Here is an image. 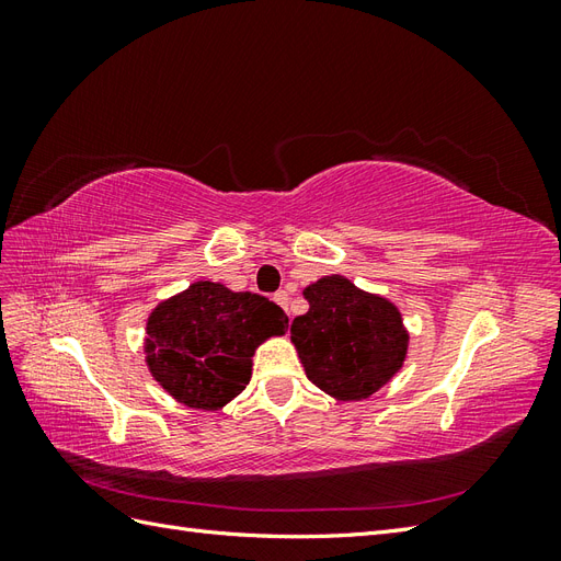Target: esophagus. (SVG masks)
Returning a JSON list of instances; mask_svg holds the SVG:
<instances>
[{"label":"esophagus","mask_w":561,"mask_h":561,"mask_svg":"<svg viewBox=\"0 0 561 561\" xmlns=\"http://www.w3.org/2000/svg\"><path fill=\"white\" fill-rule=\"evenodd\" d=\"M274 301H276V304H280V307L287 311V304H290V295H287L285 290H280V293H276V295H274Z\"/></svg>","instance_id":"1"}]
</instances>
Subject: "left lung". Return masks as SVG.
<instances>
[{"mask_svg":"<svg viewBox=\"0 0 561 561\" xmlns=\"http://www.w3.org/2000/svg\"><path fill=\"white\" fill-rule=\"evenodd\" d=\"M309 311L293 320V344L307 377L336 400H363L390 381L407 355L400 311L344 276L311 283Z\"/></svg>","mask_w":561,"mask_h":561,"instance_id":"left-lung-1","label":"left lung"}]
</instances>
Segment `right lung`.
<instances>
[{
	"instance_id": "1",
	"label": "right lung",
	"mask_w": 561,
	"mask_h": 561,
	"mask_svg": "<svg viewBox=\"0 0 561 561\" xmlns=\"http://www.w3.org/2000/svg\"><path fill=\"white\" fill-rule=\"evenodd\" d=\"M285 330L287 316L278 304L196 280L151 311L147 365L178 402L213 412L248 386L254 348Z\"/></svg>"
}]
</instances>
